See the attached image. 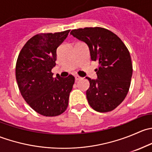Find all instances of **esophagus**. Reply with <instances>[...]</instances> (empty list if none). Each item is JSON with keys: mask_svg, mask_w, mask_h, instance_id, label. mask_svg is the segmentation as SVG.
Instances as JSON below:
<instances>
[{"mask_svg": "<svg viewBox=\"0 0 152 152\" xmlns=\"http://www.w3.org/2000/svg\"><path fill=\"white\" fill-rule=\"evenodd\" d=\"M81 79H82V77H80V76H75V80H76V82H77V81H79Z\"/></svg>", "mask_w": 152, "mask_h": 152, "instance_id": "esophagus-1", "label": "esophagus"}]
</instances>
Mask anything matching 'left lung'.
<instances>
[{
	"label": "left lung",
	"instance_id": "8db88e82",
	"mask_svg": "<svg viewBox=\"0 0 152 152\" xmlns=\"http://www.w3.org/2000/svg\"><path fill=\"white\" fill-rule=\"evenodd\" d=\"M70 34L87 43L93 61H99L98 79L86 77L90 107L99 113L115 110L125 99L131 84L132 63L128 48L111 31L101 27L73 29Z\"/></svg>",
	"mask_w": 152,
	"mask_h": 152
}]
</instances>
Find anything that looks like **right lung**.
Returning <instances> with one entry per match:
<instances>
[{
    "label": "right lung",
    "instance_id": "obj_1",
    "mask_svg": "<svg viewBox=\"0 0 152 152\" xmlns=\"http://www.w3.org/2000/svg\"><path fill=\"white\" fill-rule=\"evenodd\" d=\"M70 30L41 33L29 39L16 62L15 76L20 92L27 104L39 114L53 117L62 114L68 106L69 95L75 78L53 77L56 49Z\"/></svg>",
    "mask_w": 152,
    "mask_h": 152
}]
</instances>
